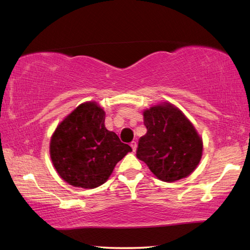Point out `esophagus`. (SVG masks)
Returning a JSON list of instances; mask_svg holds the SVG:
<instances>
[{"mask_svg": "<svg viewBox=\"0 0 250 250\" xmlns=\"http://www.w3.org/2000/svg\"><path fill=\"white\" fill-rule=\"evenodd\" d=\"M131 147H132V149H133V151H135L136 150V147H137V143L135 141L131 142Z\"/></svg>", "mask_w": 250, "mask_h": 250, "instance_id": "34e87169", "label": "esophagus"}]
</instances>
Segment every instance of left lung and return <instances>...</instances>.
<instances>
[{
    "instance_id": "1",
    "label": "left lung",
    "mask_w": 250,
    "mask_h": 250,
    "mask_svg": "<svg viewBox=\"0 0 250 250\" xmlns=\"http://www.w3.org/2000/svg\"><path fill=\"white\" fill-rule=\"evenodd\" d=\"M146 134L139 141L136 157L163 182L189 176L201 160L203 143L182 110L166 103L144 111Z\"/></svg>"
}]
</instances>
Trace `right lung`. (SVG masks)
Listing matches in <instances>:
<instances>
[{
    "mask_svg": "<svg viewBox=\"0 0 250 250\" xmlns=\"http://www.w3.org/2000/svg\"><path fill=\"white\" fill-rule=\"evenodd\" d=\"M105 111L94 102L81 104L57 126L50 158L58 174L74 187L93 189L108 179L132 148L105 128Z\"/></svg>",
    "mask_w": 250,
    "mask_h": 250,
    "instance_id": "right-lung-1",
    "label": "right lung"
}]
</instances>
